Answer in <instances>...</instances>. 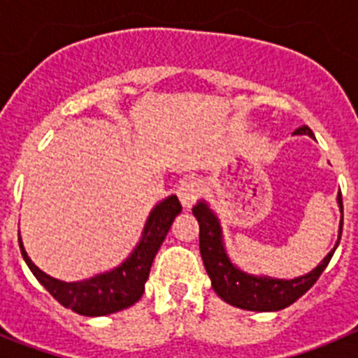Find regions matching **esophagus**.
Here are the masks:
<instances>
[{"label": "esophagus", "mask_w": 358, "mask_h": 358, "mask_svg": "<svg viewBox=\"0 0 358 358\" xmlns=\"http://www.w3.org/2000/svg\"><path fill=\"white\" fill-rule=\"evenodd\" d=\"M199 195H201V185L194 181V179H186L177 188V197H179V201H181V204L186 210L194 206Z\"/></svg>", "instance_id": "esophagus-1"}]
</instances>
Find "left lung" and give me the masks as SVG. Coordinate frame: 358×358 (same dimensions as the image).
<instances>
[{
  "label": "left lung",
  "instance_id": "1",
  "mask_svg": "<svg viewBox=\"0 0 358 358\" xmlns=\"http://www.w3.org/2000/svg\"><path fill=\"white\" fill-rule=\"evenodd\" d=\"M294 134H305L314 138V132L306 125L297 129ZM337 204L341 208V224L335 248L310 273L294 278V280H281V278H271L264 276V274L260 276L249 274L236 267L226 251L222 226H220L217 213L211 210L204 199L199 201L192 211H194L199 229H201L199 248H201L202 262H204L215 292L229 305L242 310H252V312H278V310L287 308L294 301H297L319 280L339 245L341 235H343V195L341 192L337 195Z\"/></svg>",
  "mask_w": 358,
  "mask_h": 358
}]
</instances>
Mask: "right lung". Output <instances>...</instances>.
<instances>
[{
	"label": "right lung",
	"mask_w": 358,
	"mask_h": 358,
	"mask_svg": "<svg viewBox=\"0 0 358 358\" xmlns=\"http://www.w3.org/2000/svg\"><path fill=\"white\" fill-rule=\"evenodd\" d=\"M181 204L176 195H169L152 208L141 231L140 242L136 243L131 255L118 267L94 274L87 280L62 281L50 274L43 273L30 256L24 251V245L19 236V248L31 274L41 285L48 290L57 301L66 308L73 310L87 317H100L120 312L134 305L145 292V283L148 280L152 262L159 251L164 236L170 231L173 218L181 213Z\"/></svg>",
	"instance_id": "obj_1"
}]
</instances>
